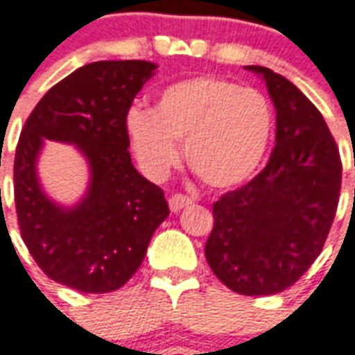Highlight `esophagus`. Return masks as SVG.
Returning a JSON list of instances; mask_svg holds the SVG:
<instances>
[{
    "mask_svg": "<svg viewBox=\"0 0 355 355\" xmlns=\"http://www.w3.org/2000/svg\"><path fill=\"white\" fill-rule=\"evenodd\" d=\"M191 199L186 196H182V193H175V196H171V199H169V208H171V212H180L182 208L189 207L191 205Z\"/></svg>",
    "mask_w": 355,
    "mask_h": 355,
    "instance_id": "obj_1",
    "label": "esophagus"
}]
</instances>
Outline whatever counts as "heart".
Here are the masks:
<instances>
[{
    "label": "heart",
    "instance_id": "1",
    "mask_svg": "<svg viewBox=\"0 0 355 355\" xmlns=\"http://www.w3.org/2000/svg\"><path fill=\"white\" fill-rule=\"evenodd\" d=\"M274 130V112L261 91L214 76L173 83L154 110L132 107L126 132L135 158L164 178L184 143L188 166L210 188H234L261 166Z\"/></svg>",
    "mask_w": 355,
    "mask_h": 355
}]
</instances>
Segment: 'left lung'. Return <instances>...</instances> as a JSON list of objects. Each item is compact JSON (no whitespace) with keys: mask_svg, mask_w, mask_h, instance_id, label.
I'll return each instance as SVG.
<instances>
[{"mask_svg":"<svg viewBox=\"0 0 355 355\" xmlns=\"http://www.w3.org/2000/svg\"><path fill=\"white\" fill-rule=\"evenodd\" d=\"M275 147L251 182L214 202L205 255L216 277L243 296L294 285L320 255L340 191V156L328 124L300 89L266 67Z\"/></svg>","mask_w":355,"mask_h":355,"instance_id":"obj_1","label":"left lung"}]
</instances>
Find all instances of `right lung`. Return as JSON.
<instances>
[{
    "label": "right lung",
    "instance_id": "add662e5",
    "mask_svg": "<svg viewBox=\"0 0 355 355\" xmlns=\"http://www.w3.org/2000/svg\"><path fill=\"white\" fill-rule=\"evenodd\" d=\"M150 61H96L61 80L35 105L15 158V202L27 250L50 279L74 291H117L141 266L169 216L164 191L132 164L126 115L156 74ZM46 139L74 144L89 167L72 207L53 202L36 173Z\"/></svg>",
    "mask_w": 355,
    "mask_h": 355
}]
</instances>
